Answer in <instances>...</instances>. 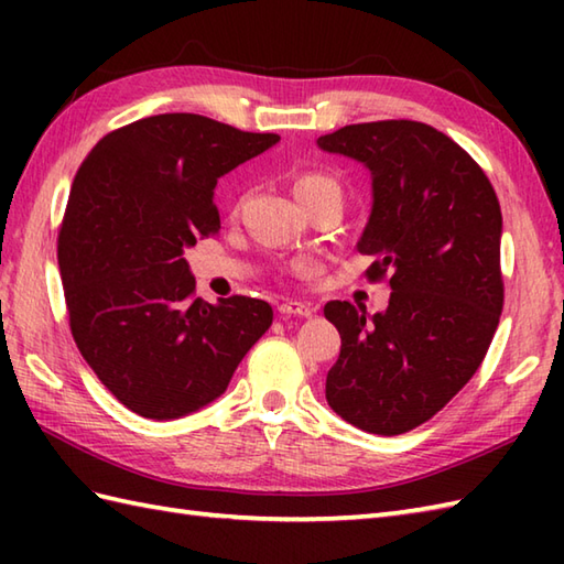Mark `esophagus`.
I'll return each mask as SVG.
<instances>
[{
  "instance_id": "esophagus-1",
  "label": "esophagus",
  "mask_w": 564,
  "mask_h": 564,
  "mask_svg": "<svg viewBox=\"0 0 564 564\" xmlns=\"http://www.w3.org/2000/svg\"><path fill=\"white\" fill-rule=\"evenodd\" d=\"M313 267H317V259H313V257H307L305 259V269H313ZM283 313H297V315H303V305L301 303H289V305H283Z\"/></svg>"
}]
</instances>
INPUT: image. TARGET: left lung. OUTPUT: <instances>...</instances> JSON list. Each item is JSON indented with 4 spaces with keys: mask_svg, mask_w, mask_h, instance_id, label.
I'll list each match as a JSON object with an SVG mask.
<instances>
[{
    "mask_svg": "<svg viewBox=\"0 0 564 564\" xmlns=\"http://www.w3.org/2000/svg\"><path fill=\"white\" fill-rule=\"evenodd\" d=\"M254 135L198 113L150 116L84 158L57 232L69 329L113 398L178 419L230 386L271 325L254 297H200L184 249L220 232L218 178L251 160Z\"/></svg>",
    "mask_w": 564,
    "mask_h": 564,
    "instance_id": "8db88e82",
    "label": "left lung"
}]
</instances>
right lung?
<instances>
[{"mask_svg":"<svg viewBox=\"0 0 564 564\" xmlns=\"http://www.w3.org/2000/svg\"><path fill=\"white\" fill-rule=\"evenodd\" d=\"M317 145L361 162L373 208L358 251L376 257V305L341 303L327 319L341 354L327 402L368 434L398 436L429 422L473 378L501 305V210L470 154L419 121L356 123Z\"/></svg>","mask_w":564,"mask_h":564,"instance_id":"obj_1","label":"right lung"}]
</instances>
